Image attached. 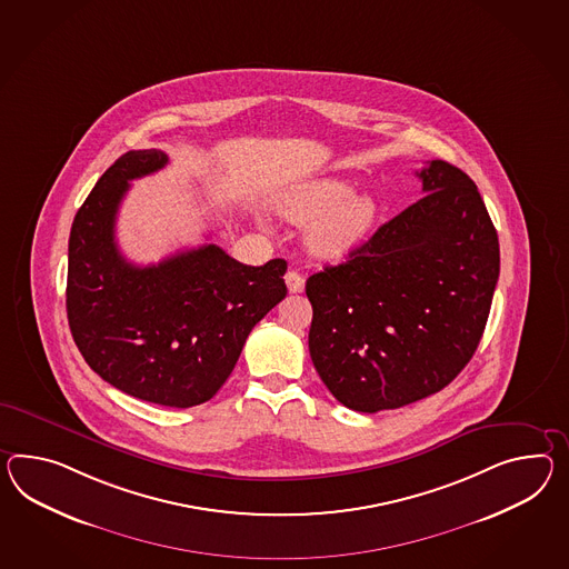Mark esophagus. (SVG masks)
<instances>
[{
  "label": "esophagus",
  "mask_w": 569,
  "mask_h": 569,
  "mask_svg": "<svg viewBox=\"0 0 569 569\" xmlns=\"http://www.w3.org/2000/svg\"><path fill=\"white\" fill-rule=\"evenodd\" d=\"M286 286H288V290H290L291 293H300V291L305 290V278H302L298 271L290 269V271L286 273Z\"/></svg>",
  "instance_id": "34e87169"
}]
</instances>
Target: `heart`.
<instances>
[{
  "instance_id": "obj_1",
  "label": "heart",
  "mask_w": 569,
  "mask_h": 569,
  "mask_svg": "<svg viewBox=\"0 0 569 569\" xmlns=\"http://www.w3.org/2000/svg\"><path fill=\"white\" fill-rule=\"evenodd\" d=\"M279 213L296 223H312L308 247L325 259L343 257L372 230L378 203L368 193H353L339 179H319L288 189L276 199Z\"/></svg>"
}]
</instances>
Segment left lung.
Listing matches in <instances>:
<instances>
[{"instance_id":"1","label":"left lung","mask_w":569,"mask_h":569,"mask_svg":"<svg viewBox=\"0 0 569 569\" xmlns=\"http://www.w3.org/2000/svg\"><path fill=\"white\" fill-rule=\"evenodd\" d=\"M417 177L419 201L306 281L312 363L360 413L448 387L481 341L498 283V232L477 184L443 160Z\"/></svg>"}]
</instances>
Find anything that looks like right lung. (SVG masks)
<instances>
[{
  "label": "right lung",
  "mask_w": 569,
  "mask_h": 569,
  "mask_svg": "<svg viewBox=\"0 0 569 569\" xmlns=\"http://www.w3.org/2000/svg\"><path fill=\"white\" fill-rule=\"evenodd\" d=\"M167 162L160 150H131L98 179L71 223L66 306L71 337L102 380L187 409L222 388L252 327L286 298L288 263L250 267L216 244L129 263L114 242L117 211L129 181Z\"/></svg>",
  "instance_id": "obj_1"
}]
</instances>
